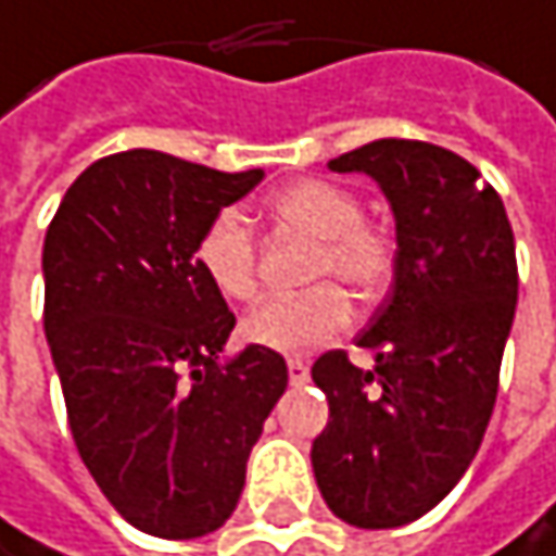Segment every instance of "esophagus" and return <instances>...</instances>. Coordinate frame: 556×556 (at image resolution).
<instances>
[{
  "label": "esophagus",
  "instance_id": "1",
  "mask_svg": "<svg viewBox=\"0 0 556 556\" xmlns=\"http://www.w3.org/2000/svg\"><path fill=\"white\" fill-rule=\"evenodd\" d=\"M287 368H290V381H293V384H306V381H309V365H306L303 358H290Z\"/></svg>",
  "mask_w": 556,
  "mask_h": 556
}]
</instances>
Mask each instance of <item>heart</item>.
Returning <instances> with one entry per match:
<instances>
[{
    "mask_svg": "<svg viewBox=\"0 0 556 556\" xmlns=\"http://www.w3.org/2000/svg\"><path fill=\"white\" fill-rule=\"evenodd\" d=\"M266 211L316 240L309 280H342L362 296H375L391 283L397 269V240L391 230L365 220V204L352 188L326 178H303L273 191ZM194 263L224 300H253L256 240L240 211L224 207L204 224L194 243ZM349 319L352 306L342 287L319 283L296 296L263 300L247 313L243 339L280 355H306L336 339Z\"/></svg>",
    "mask_w": 556,
    "mask_h": 556,
    "instance_id": "obj_1",
    "label": "heart"
}]
</instances>
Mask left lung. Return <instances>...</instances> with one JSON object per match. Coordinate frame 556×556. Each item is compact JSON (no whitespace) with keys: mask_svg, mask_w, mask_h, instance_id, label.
Wrapping results in <instances>:
<instances>
[{"mask_svg":"<svg viewBox=\"0 0 556 556\" xmlns=\"http://www.w3.org/2000/svg\"><path fill=\"white\" fill-rule=\"evenodd\" d=\"M329 168L381 185L397 269L358 336L375 368H355L342 349L313 365L329 401L313 472L342 521L401 528L437 508L482 446L518 303L515 233L498 191L443 146L378 139Z\"/></svg>","mask_w":556,"mask_h":556,"instance_id":"1","label":"left lung"}]
</instances>
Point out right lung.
<instances>
[{
  "label": "right lung",
  "instance_id": "1",
  "mask_svg": "<svg viewBox=\"0 0 556 556\" xmlns=\"http://www.w3.org/2000/svg\"><path fill=\"white\" fill-rule=\"evenodd\" d=\"M263 178L155 149L97 159L45 237V336L71 437L106 502L139 531L188 541L237 508L283 355L217 362L233 313L194 263L204 224Z\"/></svg>",
  "mask_w": 556,
  "mask_h": 556
}]
</instances>
